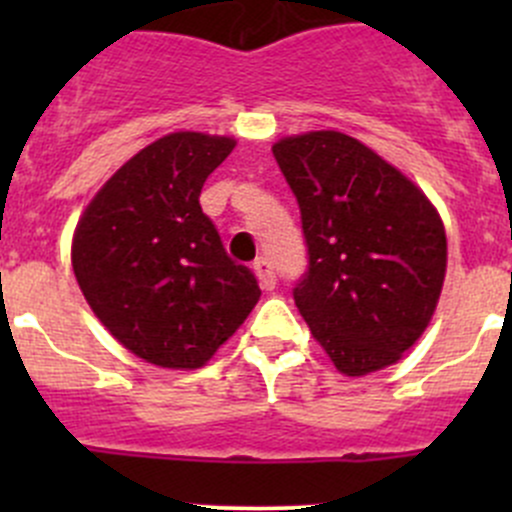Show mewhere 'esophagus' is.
I'll return each mask as SVG.
<instances>
[{
    "mask_svg": "<svg viewBox=\"0 0 512 512\" xmlns=\"http://www.w3.org/2000/svg\"><path fill=\"white\" fill-rule=\"evenodd\" d=\"M252 270H255V275H257V280H260L262 289H275L277 277H275V270H272L270 260H265V257H260V260H255V265H252Z\"/></svg>",
    "mask_w": 512,
    "mask_h": 512,
    "instance_id": "34e87169",
    "label": "esophagus"
}]
</instances>
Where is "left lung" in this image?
I'll use <instances>...</instances> for the list:
<instances>
[{
    "mask_svg": "<svg viewBox=\"0 0 512 512\" xmlns=\"http://www.w3.org/2000/svg\"><path fill=\"white\" fill-rule=\"evenodd\" d=\"M297 198L307 272L299 314L342 374L396 364L428 327L446 277V230L401 170L339 131L272 146Z\"/></svg>",
    "mask_w": 512,
    "mask_h": 512,
    "instance_id": "8db88e82",
    "label": "left lung"
}]
</instances>
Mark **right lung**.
Here are the masks:
<instances>
[{"instance_id":"obj_1","label":"right lung","mask_w":512,"mask_h":512,"mask_svg":"<svg viewBox=\"0 0 512 512\" xmlns=\"http://www.w3.org/2000/svg\"><path fill=\"white\" fill-rule=\"evenodd\" d=\"M225 136L158 138L108 178L81 215L74 275L103 327L163 369H198L260 299L255 275L225 252L200 208Z\"/></svg>"}]
</instances>
